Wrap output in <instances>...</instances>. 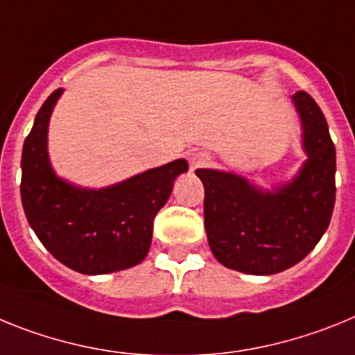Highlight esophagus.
Listing matches in <instances>:
<instances>
[{"instance_id":"obj_1","label":"esophagus","mask_w":355,"mask_h":355,"mask_svg":"<svg viewBox=\"0 0 355 355\" xmlns=\"http://www.w3.org/2000/svg\"><path fill=\"white\" fill-rule=\"evenodd\" d=\"M189 162H191V168L193 169L202 168V166H205L209 162V153L196 150V152H193L189 155Z\"/></svg>"}]
</instances>
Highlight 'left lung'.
I'll return each mask as SVG.
<instances>
[{"mask_svg":"<svg viewBox=\"0 0 355 355\" xmlns=\"http://www.w3.org/2000/svg\"><path fill=\"white\" fill-rule=\"evenodd\" d=\"M307 160L280 189L261 191L234 173L196 169L214 257L230 270L273 275L300 263L322 239L336 200V150L325 116L306 91L293 94Z\"/></svg>","mask_w":355,"mask_h":355,"instance_id":"left-lung-1","label":"left lung"}]
</instances>
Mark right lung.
I'll use <instances>...</instances> for the list:
<instances>
[{
    "label": "right lung",
    "instance_id": "1",
    "mask_svg": "<svg viewBox=\"0 0 355 355\" xmlns=\"http://www.w3.org/2000/svg\"><path fill=\"white\" fill-rule=\"evenodd\" d=\"M62 89L42 103L21 157V200L46 250L71 270L101 275L139 264L150 250L153 220L168 202L184 159L148 169L105 189H78L53 173L48 121Z\"/></svg>",
    "mask_w": 355,
    "mask_h": 355
}]
</instances>
